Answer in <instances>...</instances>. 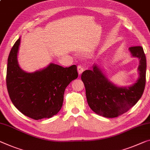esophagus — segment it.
Here are the masks:
<instances>
[{
	"instance_id": "obj_1",
	"label": "esophagus",
	"mask_w": 150,
	"mask_h": 150,
	"mask_svg": "<svg viewBox=\"0 0 150 150\" xmlns=\"http://www.w3.org/2000/svg\"><path fill=\"white\" fill-rule=\"evenodd\" d=\"M83 71H84V68H83L82 66L81 65L78 66V74H81Z\"/></svg>"
}]
</instances>
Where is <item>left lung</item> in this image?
Instances as JSON below:
<instances>
[{
	"label": "left lung",
	"mask_w": 150,
	"mask_h": 150,
	"mask_svg": "<svg viewBox=\"0 0 150 150\" xmlns=\"http://www.w3.org/2000/svg\"><path fill=\"white\" fill-rule=\"evenodd\" d=\"M132 56L139 59V76L133 85L119 87L110 81L97 64L83 72L81 79L86 89L87 102L98 115L114 118L125 113L142 97L146 85V57L142 46L129 48Z\"/></svg>",
	"instance_id": "1"
}]
</instances>
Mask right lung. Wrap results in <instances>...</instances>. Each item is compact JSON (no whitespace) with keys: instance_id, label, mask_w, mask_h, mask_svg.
Here are the masks:
<instances>
[{"instance_id":"add662e5","label":"right lung","mask_w":150,"mask_h":150,"mask_svg":"<svg viewBox=\"0 0 150 150\" xmlns=\"http://www.w3.org/2000/svg\"><path fill=\"white\" fill-rule=\"evenodd\" d=\"M19 38L8 57L6 82L13 104L25 116L39 120L56 115L63 105L64 91L78 78L77 67L68 68L55 64L36 72L23 70L18 64Z\"/></svg>"}]
</instances>
